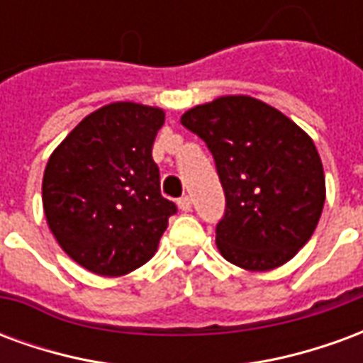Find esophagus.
I'll return each mask as SVG.
<instances>
[{
  "instance_id": "1",
  "label": "esophagus",
  "mask_w": 363,
  "mask_h": 363,
  "mask_svg": "<svg viewBox=\"0 0 363 363\" xmlns=\"http://www.w3.org/2000/svg\"><path fill=\"white\" fill-rule=\"evenodd\" d=\"M177 204L181 208V212H190L192 210V200H190V196H181L177 200Z\"/></svg>"
}]
</instances>
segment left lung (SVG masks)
Segmentation results:
<instances>
[{
	"label": "left lung",
	"mask_w": 363,
	"mask_h": 363,
	"mask_svg": "<svg viewBox=\"0 0 363 363\" xmlns=\"http://www.w3.org/2000/svg\"><path fill=\"white\" fill-rule=\"evenodd\" d=\"M181 124L213 155L225 194L216 225L223 259L245 270L288 262L319 223L325 173L317 147L288 116L252 96H221Z\"/></svg>",
	"instance_id": "obj_1"
}]
</instances>
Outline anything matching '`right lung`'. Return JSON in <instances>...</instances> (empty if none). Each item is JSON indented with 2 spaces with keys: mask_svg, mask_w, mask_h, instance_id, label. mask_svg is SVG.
<instances>
[{
  "mask_svg": "<svg viewBox=\"0 0 363 363\" xmlns=\"http://www.w3.org/2000/svg\"><path fill=\"white\" fill-rule=\"evenodd\" d=\"M165 112L112 103L83 118L48 159L43 181L46 220L60 247L101 276H122L157 251L177 213L161 196L151 157Z\"/></svg>",
  "mask_w": 363,
  "mask_h": 363,
  "instance_id": "1",
  "label": "right lung"
}]
</instances>
